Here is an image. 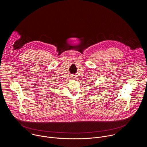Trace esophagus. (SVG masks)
<instances>
[{
  "label": "esophagus",
  "mask_w": 147,
  "mask_h": 147,
  "mask_svg": "<svg viewBox=\"0 0 147 147\" xmlns=\"http://www.w3.org/2000/svg\"><path fill=\"white\" fill-rule=\"evenodd\" d=\"M72 78H73V79H75V77H73Z\"/></svg>",
  "instance_id": "1"
}]
</instances>
